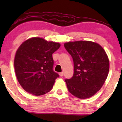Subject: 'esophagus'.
Listing matches in <instances>:
<instances>
[{"instance_id": "esophagus-1", "label": "esophagus", "mask_w": 122, "mask_h": 122, "mask_svg": "<svg viewBox=\"0 0 122 122\" xmlns=\"http://www.w3.org/2000/svg\"><path fill=\"white\" fill-rule=\"evenodd\" d=\"M59 75H60V77H62V76H64V73H63V72H60V73H59Z\"/></svg>"}]
</instances>
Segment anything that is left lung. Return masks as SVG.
<instances>
[{"label":"left lung","instance_id":"1","mask_svg":"<svg viewBox=\"0 0 122 122\" xmlns=\"http://www.w3.org/2000/svg\"><path fill=\"white\" fill-rule=\"evenodd\" d=\"M74 62L72 78L66 79L71 94L79 99H87L100 90L109 71V61L104 49L87 41L68 42L64 44Z\"/></svg>","mask_w":122,"mask_h":122}]
</instances>
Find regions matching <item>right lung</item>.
<instances>
[{
	"mask_svg": "<svg viewBox=\"0 0 122 122\" xmlns=\"http://www.w3.org/2000/svg\"><path fill=\"white\" fill-rule=\"evenodd\" d=\"M58 42L43 38L28 39L16 52L15 70L18 82L25 90L35 96L51 91L59 75L53 70L52 54L60 47Z\"/></svg>",
	"mask_w": 122,
	"mask_h": 122,
	"instance_id": "add662e5",
	"label": "right lung"
}]
</instances>
